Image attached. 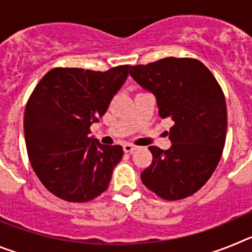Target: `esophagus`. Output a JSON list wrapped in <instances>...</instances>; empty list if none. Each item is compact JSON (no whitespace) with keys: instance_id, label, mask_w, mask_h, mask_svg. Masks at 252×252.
Returning <instances> with one entry per match:
<instances>
[{"instance_id":"34e87169","label":"esophagus","mask_w":252,"mask_h":252,"mask_svg":"<svg viewBox=\"0 0 252 252\" xmlns=\"http://www.w3.org/2000/svg\"><path fill=\"white\" fill-rule=\"evenodd\" d=\"M122 148H124L125 153H132L133 150H136V146L131 145V144H125V145L122 146Z\"/></svg>"}]
</instances>
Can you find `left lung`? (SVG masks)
Masks as SVG:
<instances>
[{"mask_svg":"<svg viewBox=\"0 0 252 252\" xmlns=\"http://www.w3.org/2000/svg\"><path fill=\"white\" fill-rule=\"evenodd\" d=\"M130 75L155 97L160 117L174 121L170 148H149L153 162L141 173V182L168 201L194 194L213 174L226 141L221 87L203 63L189 58L130 66Z\"/></svg>","mask_w":252,"mask_h":252,"instance_id":"1","label":"left lung"}]
</instances>
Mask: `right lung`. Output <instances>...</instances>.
<instances>
[{"label": "right lung", "mask_w": 252, "mask_h": 252, "mask_svg": "<svg viewBox=\"0 0 252 252\" xmlns=\"http://www.w3.org/2000/svg\"><path fill=\"white\" fill-rule=\"evenodd\" d=\"M128 69H51L29 98L24 117L29 159L40 182L60 199L92 201L110 184L124 150L102 145L90 136V127L106 113Z\"/></svg>", "instance_id": "add662e5"}]
</instances>
